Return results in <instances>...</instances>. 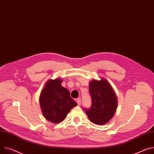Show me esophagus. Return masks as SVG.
I'll return each instance as SVG.
<instances>
[{
    "mask_svg": "<svg viewBox=\"0 0 154 154\" xmlns=\"http://www.w3.org/2000/svg\"><path fill=\"white\" fill-rule=\"evenodd\" d=\"M77 103L78 104V105H79V106L81 105V99L80 98H78L77 99Z\"/></svg>",
    "mask_w": 154,
    "mask_h": 154,
    "instance_id": "esophagus-1",
    "label": "esophagus"
}]
</instances>
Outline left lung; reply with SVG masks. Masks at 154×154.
<instances>
[{"label": "left lung", "mask_w": 154, "mask_h": 154, "mask_svg": "<svg viewBox=\"0 0 154 154\" xmlns=\"http://www.w3.org/2000/svg\"><path fill=\"white\" fill-rule=\"evenodd\" d=\"M91 105L84 110L90 121L98 125H105L113 116L117 100L111 85L105 79L94 80L89 84Z\"/></svg>", "instance_id": "1"}]
</instances>
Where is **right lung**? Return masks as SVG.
I'll use <instances>...</instances> for the list:
<instances>
[{
	"label": "right lung",
	"instance_id": "add662e5",
	"mask_svg": "<svg viewBox=\"0 0 154 154\" xmlns=\"http://www.w3.org/2000/svg\"><path fill=\"white\" fill-rule=\"evenodd\" d=\"M62 80H49L40 95L39 103L43 116L48 121L59 123L77 103L71 98L69 91L61 86Z\"/></svg>",
	"mask_w": 154,
	"mask_h": 154
}]
</instances>
